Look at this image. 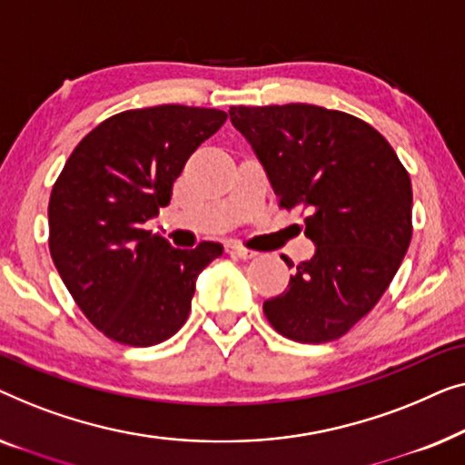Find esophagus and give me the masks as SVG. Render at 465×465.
I'll list each match as a JSON object with an SVG mask.
<instances>
[{"label": "esophagus", "mask_w": 465, "mask_h": 465, "mask_svg": "<svg viewBox=\"0 0 465 465\" xmlns=\"http://www.w3.org/2000/svg\"><path fill=\"white\" fill-rule=\"evenodd\" d=\"M225 252L230 254V257H235V259H254L259 254L257 251H251V248L235 244V242H232V244L225 246Z\"/></svg>", "instance_id": "34e87169"}]
</instances>
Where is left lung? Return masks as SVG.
Masks as SVG:
<instances>
[{"instance_id":"left-lung-1","label":"left lung","mask_w":465,"mask_h":465,"mask_svg":"<svg viewBox=\"0 0 465 465\" xmlns=\"http://www.w3.org/2000/svg\"><path fill=\"white\" fill-rule=\"evenodd\" d=\"M230 120L280 206L307 208L305 235L316 244L289 289L265 301V316L292 341H335L375 307L409 251V173L375 128L343 111L232 107Z\"/></svg>"}]
</instances>
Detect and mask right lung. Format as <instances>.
Masks as SVG:
<instances>
[{"label":"right lung","instance_id":"right-lung-1","mask_svg":"<svg viewBox=\"0 0 465 465\" xmlns=\"http://www.w3.org/2000/svg\"><path fill=\"white\" fill-rule=\"evenodd\" d=\"M225 120V111L185 104L122 111L84 136L52 187V261L86 318L117 343L149 348L173 337L200 272L223 254L219 242L173 248L145 223Z\"/></svg>","mask_w":465,"mask_h":465}]
</instances>
